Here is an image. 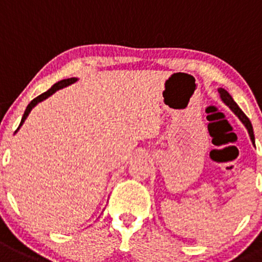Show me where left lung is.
I'll return each mask as SVG.
<instances>
[{"label": "left lung", "instance_id": "8db88e82", "mask_svg": "<svg viewBox=\"0 0 262 262\" xmlns=\"http://www.w3.org/2000/svg\"><path fill=\"white\" fill-rule=\"evenodd\" d=\"M219 93H220V97H221L222 102H224V103L226 104V106L229 107V108H230L231 111H233L234 114H235L236 116L239 117V120H241L242 123L244 124V126H246L247 130H248L249 137H251V141H252V143H253V145H255V136H253V128H252V124H251V121H249L248 117H247L246 115H244V112L242 111L241 108H239L238 104H236L235 102H234L233 97H231V95L229 94V93H227L226 90L222 89V88H220Z\"/></svg>", "mask_w": 262, "mask_h": 262}]
</instances>
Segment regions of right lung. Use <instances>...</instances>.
I'll list each match as a JSON object with an SVG mask.
<instances>
[{"mask_svg":"<svg viewBox=\"0 0 262 262\" xmlns=\"http://www.w3.org/2000/svg\"><path fill=\"white\" fill-rule=\"evenodd\" d=\"M76 81H77V79H76V77H71V79H66V80H60V81H58L57 84H54L53 86H51L50 89L48 90V92L42 93V94H41V95H38V97H36L35 99H33V101H32L31 103L28 104V106H27L26 111H24L23 117H21V121H20V124H19V126H18V129H16V132H18L19 128H20V126L23 125V123H24V121H26L27 116H28L29 112L32 111V108H33V107H35L36 104L40 103V102H42L43 99H46V98H48V97H50V95L54 94V93L57 92V90L62 89V88L68 86V85L73 84V82H76Z\"/></svg>","mask_w":262,"mask_h":262,"instance_id":"right-lung-1","label":"right lung"}]
</instances>
